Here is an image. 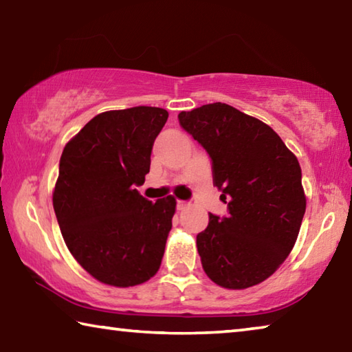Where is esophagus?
Returning <instances> with one entry per match:
<instances>
[{
    "mask_svg": "<svg viewBox=\"0 0 352 352\" xmlns=\"http://www.w3.org/2000/svg\"><path fill=\"white\" fill-rule=\"evenodd\" d=\"M177 208H178V210H180V211L186 210V208H188V201H184V200H178V201H177Z\"/></svg>",
    "mask_w": 352,
    "mask_h": 352,
    "instance_id": "esophagus-1",
    "label": "esophagus"
}]
</instances>
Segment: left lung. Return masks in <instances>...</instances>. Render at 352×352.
Instances as JSON below:
<instances>
[{"label": "left lung", "instance_id": "1", "mask_svg": "<svg viewBox=\"0 0 352 352\" xmlns=\"http://www.w3.org/2000/svg\"><path fill=\"white\" fill-rule=\"evenodd\" d=\"M178 121L210 153L214 184L230 211L210 214L197 234L201 267L220 287H253L276 272L300 233V163L270 126L228 104L182 111Z\"/></svg>", "mask_w": 352, "mask_h": 352}]
</instances>
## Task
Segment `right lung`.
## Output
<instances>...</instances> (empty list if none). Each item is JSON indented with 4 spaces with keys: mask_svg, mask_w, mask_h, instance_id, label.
<instances>
[{
    "mask_svg": "<svg viewBox=\"0 0 352 352\" xmlns=\"http://www.w3.org/2000/svg\"><path fill=\"white\" fill-rule=\"evenodd\" d=\"M169 113L132 107L99 113L65 146L52 192L63 241L85 272L115 287L151 279L162 265L177 201L135 189L151 169Z\"/></svg>",
    "mask_w": 352,
    "mask_h": 352,
    "instance_id": "add662e5",
    "label": "right lung"
}]
</instances>
